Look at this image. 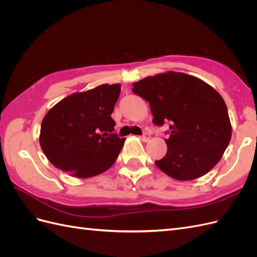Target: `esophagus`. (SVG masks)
Listing matches in <instances>:
<instances>
[{"mask_svg":"<svg viewBox=\"0 0 257 257\" xmlns=\"http://www.w3.org/2000/svg\"><path fill=\"white\" fill-rule=\"evenodd\" d=\"M150 137H151V135H150V133L149 132H144V134L142 135V141H144V142H149V139H150Z\"/></svg>","mask_w":257,"mask_h":257,"instance_id":"obj_1","label":"esophagus"}]
</instances>
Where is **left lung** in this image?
Returning <instances> with one entry per match:
<instances>
[{
  "instance_id": "8db88e82",
  "label": "left lung",
  "mask_w": 257,
  "mask_h": 257,
  "mask_svg": "<svg viewBox=\"0 0 257 257\" xmlns=\"http://www.w3.org/2000/svg\"><path fill=\"white\" fill-rule=\"evenodd\" d=\"M132 91L149 102L155 125L169 124L166 155L155 161L162 172L185 181L216 165L231 126L224 99L212 87L194 76L168 72L133 83Z\"/></svg>"
}]
</instances>
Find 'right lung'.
Masks as SVG:
<instances>
[{
    "label": "right lung",
    "mask_w": 257,
    "mask_h": 257,
    "mask_svg": "<svg viewBox=\"0 0 257 257\" xmlns=\"http://www.w3.org/2000/svg\"><path fill=\"white\" fill-rule=\"evenodd\" d=\"M121 85L98 87L65 97L45 115L40 143L57 168L90 178L112 166L125 142L113 133L111 118Z\"/></svg>",
    "instance_id": "obj_1"
}]
</instances>
